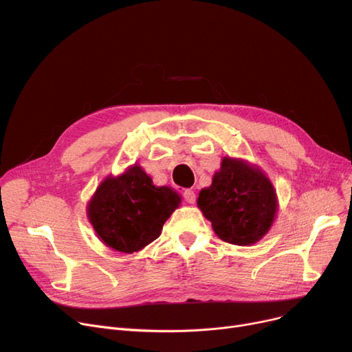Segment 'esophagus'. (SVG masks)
I'll use <instances>...</instances> for the list:
<instances>
[{
    "label": "esophagus",
    "mask_w": 352,
    "mask_h": 352,
    "mask_svg": "<svg viewBox=\"0 0 352 352\" xmlns=\"http://www.w3.org/2000/svg\"><path fill=\"white\" fill-rule=\"evenodd\" d=\"M184 198H186V201L190 202V204H194L197 201V195L192 190H186V192H184Z\"/></svg>",
    "instance_id": "obj_1"
}]
</instances>
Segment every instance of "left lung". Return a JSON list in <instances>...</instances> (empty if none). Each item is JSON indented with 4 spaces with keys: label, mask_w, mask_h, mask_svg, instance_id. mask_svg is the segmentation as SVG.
Masks as SVG:
<instances>
[{
    "label": "left lung",
    "mask_w": 352,
    "mask_h": 352,
    "mask_svg": "<svg viewBox=\"0 0 352 352\" xmlns=\"http://www.w3.org/2000/svg\"><path fill=\"white\" fill-rule=\"evenodd\" d=\"M198 208L226 243L251 245L270 231L278 201L268 177L244 160L224 157L208 188H202Z\"/></svg>",
    "instance_id": "1"
}]
</instances>
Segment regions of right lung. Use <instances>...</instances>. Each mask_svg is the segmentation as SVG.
<instances>
[{
    "label": "right lung",
    "mask_w": 352,
    "mask_h": 352,
    "mask_svg": "<svg viewBox=\"0 0 352 352\" xmlns=\"http://www.w3.org/2000/svg\"><path fill=\"white\" fill-rule=\"evenodd\" d=\"M181 197L170 187H155L140 165L118 177H107L88 202L87 215L101 241L131 254L161 235Z\"/></svg>",
    "instance_id": "add662e5"
}]
</instances>
